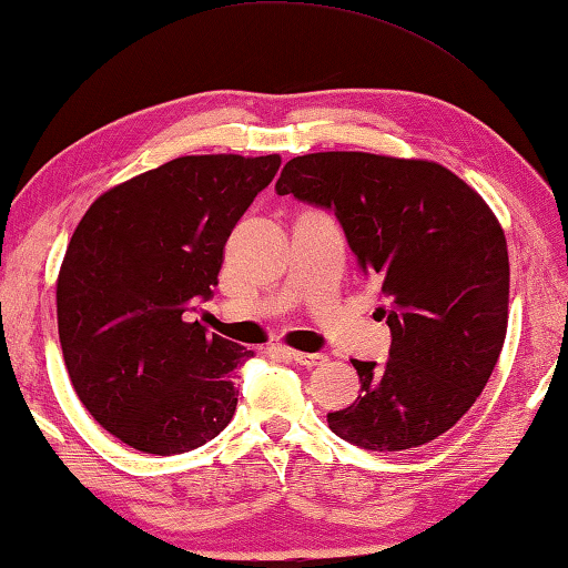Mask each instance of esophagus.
<instances>
[{"label": "esophagus", "mask_w": 568, "mask_h": 568, "mask_svg": "<svg viewBox=\"0 0 568 568\" xmlns=\"http://www.w3.org/2000/svg\"><path fill=\"white\" fill-rule=\"evenodd\" d=\"M281 351H283L291 361L305 365V368H313V365H323L325 361H328L323 353H303V351H293V348H281Z\"/></svg>", "instance_id": "1"}]
</instances>
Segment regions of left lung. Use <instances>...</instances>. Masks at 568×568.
I'll list each match as a JSON object with an SVG mask.
<instances>
[{
    "label": "left lung",
    "instance_id": "obj_1",
    "mask_svg": "<svg viewBox=\"0 0 568 568\" xmlns=\"http://www.w3.org/2000/svg\"><path fill=\"white\" fill-rule=\"evenodd\" d=\"M275 190L333 210L386 301L388 361H351L361 393L328 413L333 434L365 450L446 434L480 396L506 338L508 250L491 207L438 162L371 152L293 158Z\"/></svg>",
    "mask_w": 568,
    "mask_h": 568
}]
</instances>
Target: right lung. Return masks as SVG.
<instances>
[{"mask_svg": "<svg viewBox=\"0 0 568 568\" xmlns=\"http://www.w3.org/2000/svg\"><path fill=\"white\" fill-rule=\"evenodd\" d=\"M281 155H187L90 205L57 277V328L90 416L142 454L207 444L233 418L253 351L190 321L210 301L237 220Z\"/></svg>", "mask_w": 568, "mask_h": 568, "instance_id": "1", "label": "right lung"}]
</instances>
